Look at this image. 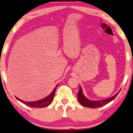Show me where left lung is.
I'll return each mask as SVG.
<instances>
[{"label":"left lung","mask_w":133,"mask_h":133,"mask_svg":"<svg viewBox=\"0 0 133 133\" xmlns=\"http://www.w3.org/2000/svg\"><path fill=\"white\" fill-rule=\"evenodd\" d=\"M118 93L116 94L114 96H112L110 98L107 99L101 100V101H91L89 100L85 96L83 95V92H82V90L81 87H80V89H79V91L78 94H77V96H78V100L79 102L84 107H89V108H97V107H102L104 105H106L109 102L112 101L115 98V97L118 95Z\"/></svg>","instance_id":"obj_1"}]
</instances>
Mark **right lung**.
<instances>
[{
  "label": "right lung",
  "mask_w": 133,
  "mask_h": 133,
  "mask_svg": "<svg viewBox=\"0 0 133 133\" xmlns=\"http://www.w3.org/2000/svg\"><path fill=\"white\" fill-rule=\"evenodd\" d=\"M58 85H57L56 87L54 88V90H53V91L51 92V93L50 94L49 96L45 97V98L43 99L37 101H34V102H26L24 101H22L19 99H18V97H16V98L17 99L18 101H19L20 102H21L22 103L24 104L25 105H28V106L31 107H35V108H43V107H45L48 106L51 103V102L53 101V99H54V96L55 94V91H56V88L58 87Z\"/></svg>",
  "instance_id": "add662e5"
}]
</instances>
